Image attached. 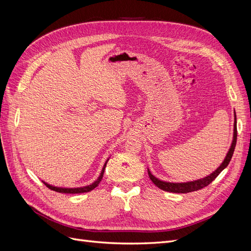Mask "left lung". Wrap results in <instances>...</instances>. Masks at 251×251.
Wrapping results in <instances>:
<instances>
[{"label":"left lung","instance_id":"1","mask_svg":"<svg viewBox=\"0 0 251 251\" xmlns=\"http://www.w3.org/2000/svg\"><path fill=\"white\" fill-rule=\"evenodd\" d=\"M236 143H237V117H236V112H234V123H233V139H232V143L231 146L226 154L223 163L220 165V167L218 168L217 170L209 174L208 176L204 177V178H201L198 180H194V181H188V182H167V181H163L159 180L158 178H156L155 176H153L151 174V172L148 170V174L150 179L152 180V182L154 183L157 188H159L160 190L163 191H167V192H171V193H190V192H194V191H198L205 188L206 185H208L211 183L216 177L219 175L223 170L228 166L229 161L232 157L234 148H236Z\"/></svg>","mask_w":251,"mask_h":251}]
</instances>
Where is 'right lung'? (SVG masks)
Here are the masks:
<instances>
[{
	"label": "right lung",
	"instance_id": "obj_1",
	"mask_svg": "<svg viewBox=\"0 0 251 251\" xmlns=\"http://www.w3.org/2000/svg\"><path fill=\"white\" fill-rule=\"evenodd\" d=\"M108 160V159H107ZM107 160L105 161L104 164V167L102 169V171L100 173V176L98 177V179H97L95 182H93L92 184L90 185H86V187H82V188H74V189H69V188H57V187H53V185H50L49 183H47L45 181H43L48 188H49L50 190L52 191H55V192H58V193H64V194H80V193H86V192H90L92 190H94L96 187H98V184L100 183V181L102 180V177H103V174H104V170H105V167H106V164H107Z\"/></svg>",
	"mask_w": 251,
	"mask_h": 251
}]
</instances>
